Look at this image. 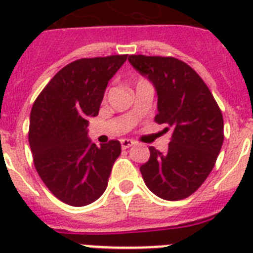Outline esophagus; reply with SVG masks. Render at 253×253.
<instances>
[{
    "label": "esophagus",
    "instance_id": "esophagus-1",
    "mask_svg": "<svg viewBox=\"0 0 253 253\" xmlns=\"http://www.w3.org/2000/svg\"><path fill=\"white\" fill-rule=\"evenodd\" d=\"M135 142L134 140H131V139H121V146H122L123 150H127V148H130L131 146H134Z\"/></svg>",
    "mask_w": 253,
    "mask_h": 253
}]
</instances>
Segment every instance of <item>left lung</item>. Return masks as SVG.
Segmentation results:
<instances>
[{
	"label": "left lung",
	"instance_id": "1",
	"mask_svg": "<svg viewBox=\"0 0 253 253\" xmlns=\"http://www.w3.org/2000/svg\"><path fill=\"white\" fill-rule=\"evenodd\" d=\"M128 61L156 89L155 121L173 130L166 154L150 147V160L140 167L143 180L163 200H184L215 166L224 139L222 111L204 80L184 61L143 55H131Z\"/></svg>",
	"mask_w": 253,
	"mask_h": 253
}]
</instances>
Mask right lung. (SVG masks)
<instances>
[{
  "mask_svg": "<svg viewBox=\"0 0 253 253\" xmlns=\"http://www.w3.org/2000/svg\"><path fill=\"white\" fill-rule=\"evenodd\" d=\"M127 55L80 59L52 77L30 114L29 143L34 164L53 196L71 206H85L106 190L121 143L95 146L87 136L109 81Z\"/></svg>",
  "mask_w": 253,
  "mask_h": 253,
  "instance_id": "1",
  "label": "right lung"
}]
</instances>
